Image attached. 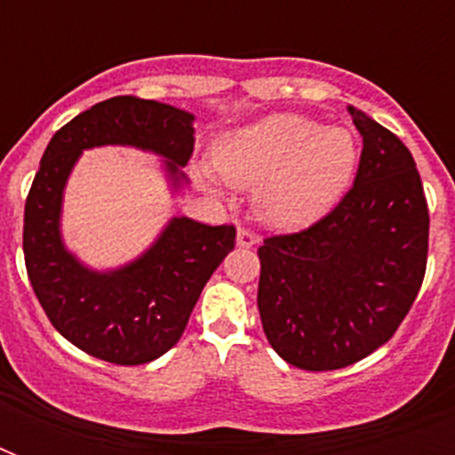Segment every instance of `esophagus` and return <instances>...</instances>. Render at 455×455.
Returning a JSON list of instances; mask_svg holds the SVG:
<instances>
[{
	"instance_id": "obj_1",
	"label": "esophagus",
	"mask_w": 455,
	"mask_h": 455,
	"mask_svg": "<svg viewBox=\"0 0 455 455\" xmlns=\"http://www.w3.org/2000/svg\"><path fill=\"white\" fill-rule=\"evenodd\" d=\"M235 243H238V248H252V245H257V243H259V238H257L252 231H248V228H238Z\"/></svg>"
}]
</instances>
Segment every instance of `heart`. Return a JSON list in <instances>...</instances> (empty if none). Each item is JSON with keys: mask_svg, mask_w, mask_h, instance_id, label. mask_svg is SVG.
Masks as SVG:
<instances>
[{"mask_svg": "<svg viewBox=\"0 0 455 455\" xmlns=\"http://www.w3.org/2000/svg\"><path fill=\"white\" fill-rule=\"evenodd\" d=\"M361 146L342 124L318 127L309 117L276 113L231 132L214 148V170L238 188H255L257 217L292 231L318 221L352 186ZM212 188L210 170H198Z\"/></svg>", "mask_w": 455, "mask_h": 455, "instance_id": "heart-1", "label": "heart"}]
</instances>
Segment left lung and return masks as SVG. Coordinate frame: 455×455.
<instances>
[{
	"mask_svg": "<svg viewBox=\"0 0 455 455\" xmlns=\"http://www.w3.org/2000/svg\"><path fill=\"white\" fill-rule=\"evenodd\" d=\"M363 137L352 191L314 227L257 250V307L276 354L304 371L352 366L385 345L423 285L430 214L411 151L349 106Z\"/></svg>",
	"mask_w": 455,
	"mask_h": 455,
	"instance_id": "1",
	"label": "left lung"
}]
</instances>
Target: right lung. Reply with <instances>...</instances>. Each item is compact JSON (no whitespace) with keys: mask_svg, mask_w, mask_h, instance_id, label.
<instances>
[{"mask_svg":"<svg viewBox=\"0 0 455 455\" xmlns=\"http://www.w3.org/2000/svg\"><path fill=\"white\" fill-rule=\"evenodd\" d=\"M196 116L170 103L113 96L60 127L46 146L25 200L28 278L53 328L77 349L117 366H139L177 345L200 292L234 250V227L172 217L156 241L116 269H92L60 231L63 193L80 156L130 146L163 157L172 193L188 186Z\"/></svg>","mask_w":455,"mask_h":455,"instance_id":"obj_1","label":"right lung"}]
</instances>
